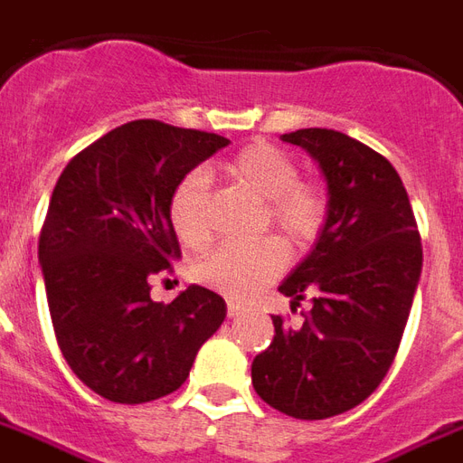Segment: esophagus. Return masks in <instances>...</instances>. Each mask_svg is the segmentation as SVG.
I'll use <instances>...</instances> for the list:
<instances>
[{
    "label": "esophagus",
    "instance_id": "esophagus-1",
    "mask_svg": "<svg viewBox=\"0 0 463 463\" xmlns=\"http://www.w3.org/2000/svg\"><path fill=\"white\" fill-rule=\"evenodd\" d=\"M242 310H245V308H242V306H240V303H228V316H231V317H238L240 316V313H242Z\"/></svg>",
    "mask_w": 463,
    "mask_h": 463
}]
</instances>
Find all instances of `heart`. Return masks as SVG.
<instances>
[{"label":"heart","instance_id":"1","mask_svg":"<svg viewBox=\"0 0 463 463\" xmlns=\"http://www.w3.org/2000/svg\"><path fill=\"white\" fill-rule=\"evenodd\" d=\"M225 176L262 201L260 231H277L288 245L303 247L316 240L327 216L323 189L301 179L291 155L257 140L223 165ZM167 218L179 242L199 250L211 238L208 223V176L201 169L186 172L169 194ZM287 267V250L274 238L250 245H223L194 264V279L232 301L252 296Z\"/></svg>","mask_w":463,"mask_h":463}]
</instances>
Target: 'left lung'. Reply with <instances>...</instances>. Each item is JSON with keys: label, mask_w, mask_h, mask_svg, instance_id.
Masks as SVG:
<instances>
[{"label": "left lung", "mask_w": 463, "mask_h": 463, "mask_svg": "<svg viewBox=\"0 0 463 463\" xmlns=\"http://www.w3.org/2000/svg\"><path fill=\"white\" fill-rule=\"evenodd\" d=\"M281 140L316 157L327 182V218L310 255L279 291L301 326L274 320V340L252 362V386L274 411L326 420L372 396L403 340L422 269L411 199L393 165L354 137L301 128Z\"/></svg>", "instance_id": "8db88e82"}]
</instances>
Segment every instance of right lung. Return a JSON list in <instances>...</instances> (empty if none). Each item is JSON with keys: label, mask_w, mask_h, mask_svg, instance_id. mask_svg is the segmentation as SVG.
Instances as JSON below:
<instances>
[{"label": "right lung", "mask_w": 463, "mask_h": 463, "mask_svg": "<svg viewBox=\"0 0 463 463\" xmlns=\"http://www.w3.org/2000/svg\"><path fill=\"white\" fill-rule=\"evenodd\" d=\"M228 143L140 118L77 153L52 189L38 238L52 330L77 379L106 401L169 396L225 320V301L208 288L172 303H155L150 288L182 257L169 194Z\"/></svg>", "instance_id": "right-lung-1"}]
</instances>
